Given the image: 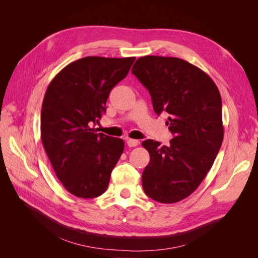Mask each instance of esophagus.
<instances>
[{
	"label": "esophagus",
	"mask_w": 258,
	"mask_h": 258,
	"mask_svg": "<svg viewBox=\"0 0 258 258\" xmlns=\"http://www.w3.org/2000/svg\"><path fill=\"white\" fill-rule=\"evenodd\" d=\"M127 144L129 147H135L140 144L139 140H134V139H127Z\"/></svg>",
	"instance_id": "esophagus-1"
}]
</instances>
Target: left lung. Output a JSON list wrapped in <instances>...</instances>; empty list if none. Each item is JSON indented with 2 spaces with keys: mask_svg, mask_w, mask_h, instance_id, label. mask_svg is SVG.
<instances>
[{
  "mask_svg": "<svg viewBox=\"0 0 258 258\" xmlns=\"http://www.w3.org/2000/svg\"><path fill=\"white\" fill-rule=\"evenodd\" d=\"M152 97L154 111L169 115L168 145L142 142L150 162L142 174L148 197L174 204L188 197L212 168L224 139L222 99L202 70L174 57L144 56L131 70Z\"/></svg>",
  "mask_w": 258,
  "mask_h": 258,
  "instance_id": "8db88e82",
  "label": "left lung"
}]
</instances>
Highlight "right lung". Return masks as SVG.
<instances>
[{
    "label": "right lung",
    "instance_id": "add662e5",
    "mask_svg": "<svg viewBox=\"0 0 258 258\" xmlns=\"http://www.w3.org/2000/svg\"><path fill=\"white\" fill-rule=\"evenodd\" d=\"M135 60L79 59L62 69L45 92L42 143L54 173L75 197L101 196L123 152L121 139L97 134L91 126L105 113L108 95L127 76Z\"/></svg>",
    "mask_w": 258,
    "mask_h": 258
}]
</instances>
